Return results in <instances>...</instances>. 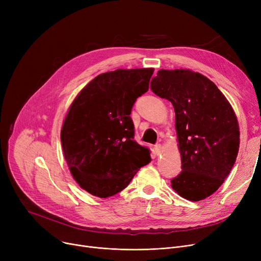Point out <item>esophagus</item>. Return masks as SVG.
Returning a JSON list of instances; mask_svg holds the SVG:
<instances>
[{
    "label": "esophagus",
    "instance_id": "esophagus-1",
    "mask_svg": "<svg viewBox=\"0 0 261 261\" xmlns=\"http://www.w3.org/2000/svg\"><path fill=\"white\" fill-rule=\"evenodd\" d=\"M161 152H162V146L160 144H158V145L154 146L153 154H154V156H159L161 154Z\"/></svg>",
    "mask_w": 261,
    "mask_h": 261
}]
</instances>
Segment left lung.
Returning a JSON list of instances; mask_svg holds the SVG:
<instances>
[{"mask_svg":"<svg viewBox=\"0 0 261 261\" xmlns=\"http://www.w3.org/2000/svg\"><path fill=\"white\" fill-rule=\"evenodd\" d=\"M152 92L169 100L175 112L182 172L171 187L189 201H200L222 185L239 150V125L230 103L217 86L189 70H161Z\"/></svg>","mask_w":261,"mask_h":261,"instance_id":"left-lung-1","label":"left lung"}]
</instances>
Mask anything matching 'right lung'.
Here are the masks:
<instances>
[{"label": "right lung", "instance_id": "obj_1", "mask_svg": "<svg viewBox=\"0 0 261 261\" xmlns=\"http://www.w3.org/2000/svg\"><path fill=\"white\" fill-rule=\"evenodd\" d=\"M153 68L116 70L95 77L68 110L61 145L68 168L81 188L108 198L125 189L150 150L134 139L130 117L136 98L149 89Z\"/></svg>", "mask_w": 261, "mask_h": 261}]
</instances>
